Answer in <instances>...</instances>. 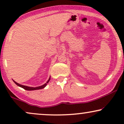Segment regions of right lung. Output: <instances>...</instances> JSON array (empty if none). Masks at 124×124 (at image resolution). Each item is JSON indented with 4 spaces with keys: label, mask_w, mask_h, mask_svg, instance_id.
Instances as JSON below:
<instances>
[{
    "label": "right lung",
    "mask_w": 124,
    "mask_h": 124,
    "mask_svg": "<svg viewBox=\"0 0 124 124\" xmlns=\"http://www.w3.org/2000/svg\"><path fill=\"white\" fill-rule=\"evenodd\" d=\"M50 80V78H49V79L48 80V81L46 82V84L40 86H38V87H28V86H23V85H20L19 84H18V83H17L16 82H15V81H13V82H14L15 84H16L17 85L20 86V87H21L22 88H23V89L26 90H29V91H31V90H39V89H43L44 87H46V86L47 85V84H48L49 81Z\"/></svg>",
    "instance_id": "obj_1"
}]
</instances>
